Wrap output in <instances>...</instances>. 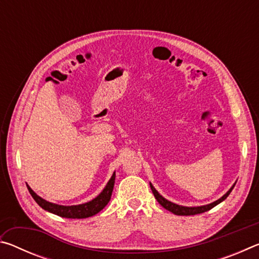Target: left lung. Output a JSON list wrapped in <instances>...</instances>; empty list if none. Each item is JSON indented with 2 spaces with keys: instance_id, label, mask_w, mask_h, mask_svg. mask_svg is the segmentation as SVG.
I'll use <instances>...</instances> for the list:
<instances>
[{
  "instance_id": "obj_1",
  "label": "left lung",
  "mask_w": 259,
  "mask_h": 259,
  "mask_svg": "<svg viewBox=\"0 0 259 259\" xmlns=\"http://www.w3.org/2000/svg\"><path fill=\"white\" fill-rule=\"evenodd\" d=\"M150 186H151V190L153 192V194H154L155 199L157 200V202H159L164 209L169 210L170 212H172L175 214H178V216H191V214H198V213H202V212L208 211V210L212 209L213 207H216L217 204L223 202V201H224L227 198V196L230 195V193L232 192V190H233L235 184L230 188L229 191L225 193L224 195L222 196L221 199H218L217 201H214V202H212V203H209V204H205V205H200V207H184V205H179V204H176L174 202H170V201L164 199L163 196H162L160 193L155 190L154 186H153L151 183H150Z\"/></svg>"
}]
</instances>
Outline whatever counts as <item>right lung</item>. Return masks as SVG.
Wrapping results in <instances>:
<instances>
[{"instance_id": "obj_1", "label": "right lung", "mask_w": 259, "mask_h": 259, "mask_svg": "<svg viewBox=\"0 0 259 259\" xmlns=\"http://www.w3.org/2000/svg\"><path fill=\"white\" fill-rule=\"evenodd\" d=\"M114 183H115V172L112 175L111 179H109L107 185L105 186L104 190L98 196H96L94 200L89 201L87 203L77 204V205H60L56 203H51L49 201L42 199L41 196H38L32 188L27 185L28 191L30 195L33 196V199L42 209L47 210L51 213H55L57 216L65 217V218H88L94 216V214L98 213L100 210H103L106 204L109 202L112 196Z\"/></svg>"}]
</instances>
